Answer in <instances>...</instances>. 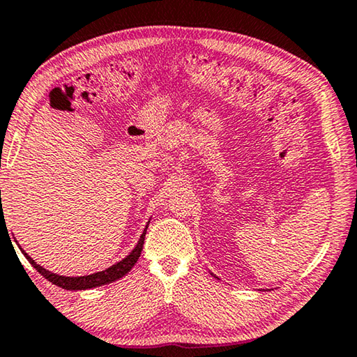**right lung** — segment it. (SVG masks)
I'll use <instances>...</instances> for the list:
<instances>
[{
    "instance_id": "obj_1",
    "label": "right lung",
    "mask_w": 357,
    "mask_h": 357,
    "mask_svg": "<svg viewBox=\"0 0 357 357\" xmlns=\"http://www.w3.org/2000/svg\"><path fill=\"white\" fill-rule=\"evenodd\" d=\"M146 228H144L140 241H138L135 249L130 252V255H128L124 259H121L119 263L113 264L112 268L102 271V273H96V274H89V275H83V277H64V275L53 274V273H50V271L44 269L42 266L36 263L34 259L28 255V253H25V250H22V252H23V255L26 257L28 261L34 266L36 271H38L40 275H44L48 282L55 283L56 287H61L64 289H88V288L100 287V285H105V283H112L114 280H118V279H121V277H124L126 274H128L132 268H134V264L138 261V258H140V255H142Z\"/></svg>"
}]
</instances>
